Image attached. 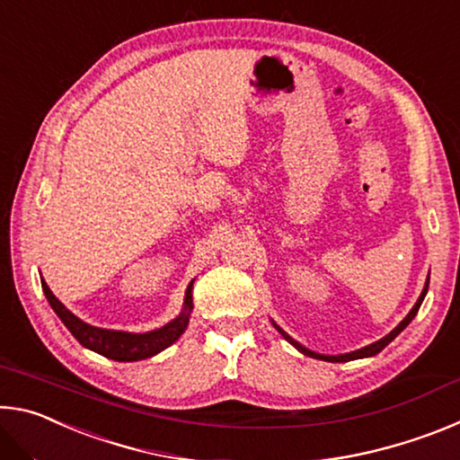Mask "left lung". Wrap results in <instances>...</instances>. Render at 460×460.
Segmentation results:
<instances>
[{
    "instance_id": "8db88e82",
    "label": "left lung",
    "mask_w": 460,
    "mask_h": 460,
    "mask_svg": "<svg viewBox=\"0 0 460 460\" xmlns=\"http://www.w3.org/2000/svg\"><path fill=\"white\" fill-rule=\"evenodd\" d=\"M428 284H430V271H428V278H426V284H424V290H422V294H420V298L416 300V305L411 306V310L410 313L406 314V318H403V321L395 326V329L389 332V334H385L384 339H379V341H376V342H371V345H367V347H361V349H357V351H351V353H342V355H321V353H314V351H310V349H306L305 345H300L298 341H294L290 334H288L284 329H279V326L271 321V324L276 326V331L282 334V337L290 342L292 347H296L298 349V351L302 353V355H306V357H313V359H321V361H331V363H342V361H355V359H365V357H373V355H377L379 351H384V349L389 345V342H392L395 337H398V334L406 329V326L414 321V316L418 314V310H420V306H422V302H424V296H426V292H428Z\"/></svg>"
}]
</instances>
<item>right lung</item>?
<instances>
[{
	"instance_id": "add662e5",
	"label": "right lung",
	"mask_w": 460,
	"mask_h": 460,
	"mask_svg": "<svg viewBox=\"0 0 460 460\" xmlns=\"http://www.w3.org/2000/svg\"><path fill=\"white\" fill-rule=\"evenodd\" d=\"M42 279V290L49 305L52 306L54 313L60 318L68 331L73 332V337L81 342L84 349H91L99 355L107 357L113 361H142L147 357L158 355L164 351L172 342L181 339V334L186 331L192 313V284L194 279L186 288L184 294V305L181 314L172 318L168 324L160 326V329L147 331V332H126V331H111V329H101V326H93L89 323L81 321L79 316H75L62 302L52 294L49 284Z\"/></svg>"
}]
</instances>
